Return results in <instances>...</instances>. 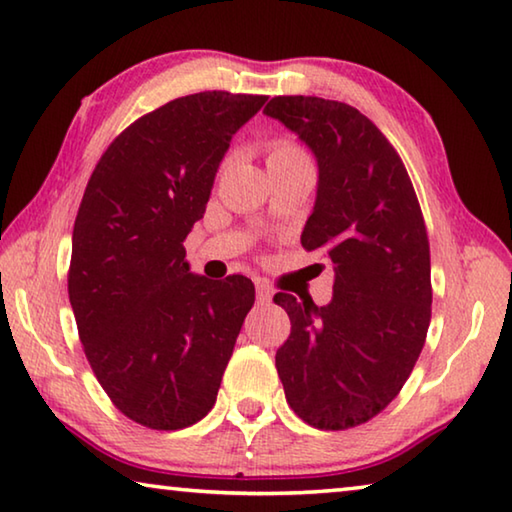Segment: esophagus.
<instances>
[{"mask_svg": "<svg viewBox=\"0 0 512 512\" xmlns=\"http://www.w3.org/2000/svg\"><path fill=\"white\" fill-rule=\"evenodd\" d=\"M256 297L261 299V301H270V299H272V288H270V283H267V281H261V279H256Z\"/></svg>", "mask_w": 512, "mask_h": 512, "instance_id": "1", "label": "esophagus"}]
</instances>
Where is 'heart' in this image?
I'll list each match as a JSON object with an SVG mask.
<instances>
[{
  "instance_id": "b5f03b06",
  "label": "heart",
  "mask_w": 512,
  "mask_h": 512,
  "mask_svg": "<svg viewBox=\"0 0 512 512\" xmlns=\"http://www.w3.org/2000/svg\"><path fill=\"white\" fill-rule=\"evenodd\" d=\"M297 161H311L306 149L299 142L290 138H276L267 147V165L274 163H297Z\"/></svg>"
}]
</instances>
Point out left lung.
<instances>
[{
	"label": "left lung",
	"instance_id": "8db88e82",
	"mask_svg": "<svg viewBox=\"0 0 512 512\" xmlns=\"http://www.w3.org/2000/svg\"><path fill=\"white\" fill-rule=\"evenodd\" d=\"M265 115L313 149L315 208L306 251L333 263V299L276 292L290 335L276 372L290 408L322 431L370 422L404 388L431 322V251L413 181L397 149L358 108L322 97H272Z\"/></svg>",
	"mask_w": 512,
	"mask_h": 512
}]
</instances>
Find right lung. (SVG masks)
<instances>
[{
  "label": "right lung",
  "mask_w": 512,
  "mask_h": 512,
  "mask_svg": "<svg viewBox=\"0 0 512 512\" xmlns=\"http://www.w3.org/2000/svg\"><path fill=\"white\" fill-rule=\"evenodd\" d=\"M265 95L206 90L138 117L92 170L72 233L67 295L86 358L113 406L154 431L215 406L254 283L188 272L229 142Z\"/></svg>",
  "instance_id": "right-lung-1"
}]
</instances>
